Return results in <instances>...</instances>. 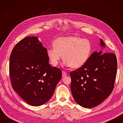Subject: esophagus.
I'll return each mask as SVG.
<instances>
[{
  "instance_id": "1",
  "label": "esophagus",
  "mask_w": 123,
  "mask_h": 123,
  "mask_svg": "<svg viewBox=\"0 0 123 123\" xmlns=\"http://www.w3.org/2000/svg\"><path fill=\"white\" fill-rule=\"evenodd\" d=\"M62 77H64L65 76H66V75H67V73L65 72V71H62Z\"/></svg>"
}]
</instances>
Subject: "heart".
<instances>
[{"label": "heart", "mask_w": 123, "mask_h": 123, "mask_svg": "<svg viewBox=\"0 0 123 123\" xmlns=\"http://www.w3.org/2000/svg\"><path fill=\"white\" fill-rule=\"evenodd\" d=\"M53 45L54 48L47 50V55L53 66L58 64L63 55L66 66L79 68L87 62L92 50L89 41L75 36L57 38Z\"/></svg>", "instance_id": "obj_1"}]
</instances>
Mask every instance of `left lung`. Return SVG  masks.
<instances>
[{"label":"left lung","instance_id":"obj_1","mask_svg":"<svg viewBox=\"0 0 123 123\" xmlns=\"http://www.w3.org/2000/svg\"><path fill=\"white\" fill-rule=\"evenodd\" d=\"M100 46L105 44L100 39ZM94 52L81 67L70 72L71 90L78 104L86 108L99 105L111 95L117 74L114 53Z\"/></svg>","mask_w":123,"mask_h":123}]
</instances>
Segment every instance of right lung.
I'll return each mask as SVG.
<instances>
[{"label":"right lung","mask_w":123,"mask_h":123,"mask_svg":"<svg viewBox=\"0 0 123 123\" xmlns=\"http://www.w3.org/2000/svg\"><path fill=\"white\" fill-rule=\"evenodd\" d=\"M47 49L37 36L19 41L10 56L9 75L13 89L33 106L46 103L62 78L61 70L49 63Z\"/></svg>","instance_id":"obj_1"}]
</instances>
